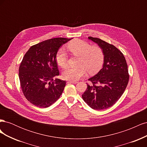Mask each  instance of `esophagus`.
<instances>
[{
  "mask_svg": "<svg viewBox=\"0 0 147 147\" xmlns=\"http://www.w3.org/2000/svg\"><path fill=\"white\" fill-rule=\"evenodd\" d=\"M68 83H71L76 84V83H77V81H72V80H69V81L68 82Z\"/></svg>",
  "mask_w": 147,
  "mask_h": 147,
  "instance_id": "1",
  "label": "esophagus"
}]
</instances>
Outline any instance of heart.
<instances>
[{
    "instance_id": "heart-1",
    "label": "heart",
    "mask_w": 147,
    "mask_h": 147,
    "mask_svg": "<svg viewBox=\"0 0 147 147\" xmlns=\"http://www.w3.org/2000/svg\"><path fill=\"white\" fill-rule=\"evenodd\" d=\"M70 53L74 56L80 57L78 67H68L63 72V77L65 80L75 81L83 77L88 71L94 73L98 70L103 64L104 53L103 50L97 45L91 46L90 43L75 39L71 41L67 45ZM68 56L63 48L57 51L56 56V63L62 68L67 65Z\"/></svg>"
}]
</instances>
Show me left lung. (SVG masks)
Returning <instances> with one entry per match:
<instances>
[{
	"mask_svg": "<svg viewBox=\"0 0 147 147\" xmlns=\"http://www.w3.org/2000/svg\"><path fill=\"white\" fill-rule=\"evenodd\" d=\"M104 53L102 69L88 79L87 90L82 94L84 101L94 110L107 109L113 105L126 90L129 78L126 61L123 53L114 45L102 40L88 37Z\"/></svg>",
	"mask_w": 147,
	"mask_h": 147,
	"instance_id": "1",
	"label": "left lung"
}]
</instances>
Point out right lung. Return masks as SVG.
Returning <instances> with one entry per match:
<instances>
[{"instance_id":"add662e5","label":"right lung","mask_w":147,"mask_h":147,"mask_svg":"<svg viewBox=\"0 0 147 147\" xmlns=\"http://www.w3.org/2000/svg\"><path fill=\"white\" fill-rule=\"evenodd\" d=\"M72 38H54L31 47L19 67L21 87L31 104L47 108L58 99L66 82L57 78L59 75L56 61L59 48Z\"/></svg>"}]
</instances>
